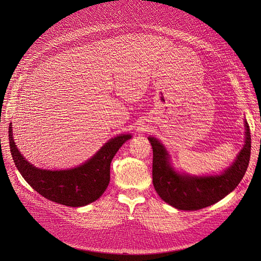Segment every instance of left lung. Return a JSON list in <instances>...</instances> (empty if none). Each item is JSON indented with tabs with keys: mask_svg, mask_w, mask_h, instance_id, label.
<instances>
[{
	"mask_svg": "<svg viewBox=\"0 0 261 261\" xmlns=\"http://www.w3.org/2000/svg\"><path fill=\"white\" fill-rule=\"evenodd\" d=\"M148 140L153 150L152 182L156 193L163 201L181 211H198L223 199L238 186L250 163L251 131L248 121H245V144L237 160L219 175L176 173L170 166L164 146L154 138Z\"/></svg>",
	"mask_w": 261,
	"mask_h": 261,
	"instance_id": "left-lung-1",
	"label": "left lung"
}]
</instances>
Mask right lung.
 <instances>
[{
    "label": "right lung",
    "mask_w": 261,
    "mask_h": 261,
    "mask_svg": "<svg viewBox=\"0 0 261 261\" xmlns=\"http://www.w3.org/2000/svg\"><path fill=\"white\" fill-rule=\"evenodd\" d=\"M10 152L24 180L44 198L66 206H85L97 200L110 182V165L118 149L130 134L111 139L84 165L68 170H42L34 167L19 152L9 125Z\"/></svg>",
    "instance_id": "obj_1"
}]
</instances>
